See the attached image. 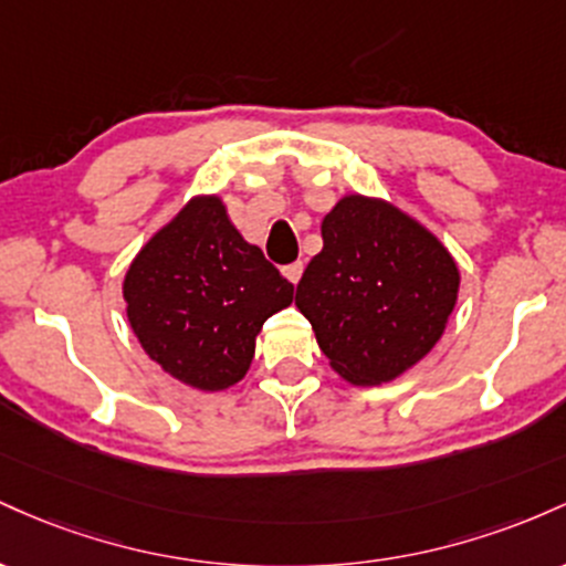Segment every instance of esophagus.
Instances as JSON below:
<instances>
[{"instance_id":"obj_1","label":"esophagus","mask_w":566,"mask_h":566,"mask_svg":"<svg viewBox=\"0 0 566 566\" xmlns=\"http://www.w3.org/2000/svg\"><path fill=\"white\" fill-rule=\"evenodd\" d=\"M302 272H304V264L302 262H294V264H289V266H283V275L289 277L291 283H300V277H302Z\"/></svg>"}]
</instances>
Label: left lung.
<instances>
[{"instance_id":"obj_1","label":"left lung","mask_w":566,"mask_h":566,"mask_svg":"<svg viewBox=\"0 0 566 566\" xmlns=\"http://www.w3.org/2000/svg\"><path fill=\"white\" fill-rule=\"evenodd\" d=\"M323 251L296 285L328 366L350 385H387L447 332L460 266L396 202L345 195L321 224Z\"/></svg>"}]
</instances>
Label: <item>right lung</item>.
<instances>
[{"label": "right lung", "mask_w": 566, "mask_h": 566, "mask_svg": "<svg viewBox=\"0 0 566 566\" xmlns=\"http://www.w3.org/2000/svg\"><path fill=\"white\" fill-rule=\"evenodd\" d=\"M123 300L165 374L221 392L245 377L264 321L294 302V285L234 230L219 195H195L133 256Z\"/></svg>", "instance_id": "obj_1"}]
</instances>
